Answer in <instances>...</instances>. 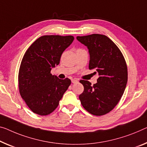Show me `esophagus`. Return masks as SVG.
<instances>
[{
  "label": "esophagus",
  "instance_id": "obj_1",
  "mask_svg": "<svg viewBox=\"0 0 147 147\" xmlns=\"http://www.w3.org/2000/svg\"><path fill=\"white\" fill-rule=\"evenodd\" d=\"M71 82L73 83H76L77 82H78V80H76V79H71Z\"/></svg>",
  "mask_w": 147,
  "mask_h": 147
}]
</instances>
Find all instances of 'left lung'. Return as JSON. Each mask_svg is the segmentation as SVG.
Wrapping results in <instances>:
<instances>
[{"label": "left lung", "mask_w": 147, "mask_h": 147, "mask_svg": "<svg viewBox=\"0 0 147 147\" xmlns=\"http://www.w3.org/2000/svg\"><path fill=\"white\" fill-rule=\"evenodd\" d=\"M89 49V68L95 69L98 78L96 84L81 80L84 91L79 98L83 107L94 116L107 114L118 105L127 82L125 58L112 40L100 34L77 37Z\"/></svg>", "instance_id": "obj_1"}]
</instances>
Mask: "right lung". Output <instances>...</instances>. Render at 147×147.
Listing matches in <instances>:
<instances>
[{
    "label": "right lung",
    "instance_id": "obj_1",
    "mask_svg": "<svg viewBox=\"0 0 147 147\" xmlns=\"http://www.w3.org/2000/svg\"><path fill=\"white\" fill-rule=\"evenodd\" d=\"M71 35H44L29 47L22 58L18 74L20 94L35 114L46 116L59 105L71 84L51 74L59 64L63 52L71 44Z\"/></svg>",
    "mask_w": 147,
    "mask_h": 147
}]
</instances>
